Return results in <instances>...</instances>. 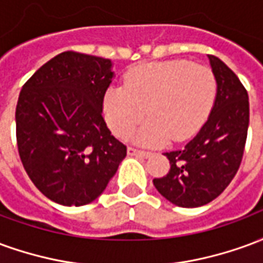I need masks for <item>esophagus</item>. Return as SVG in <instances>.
Wrapping results in <instances>:
<instances>
[{"mask_svg":"<svg viewBox=\"0 0 263 263\" xmlns=\"http://www.w3.org/2000/svg\"><path fill=\"white\" fill-rule=\"evenodd\" d=\"M128 155H131V156H145V158H148L151 152L148 151H141V149L134 148V146H129L128 148Z\"/></svg>","mask_w":263,"mask_h":263,"instance_id":"esophagus-1","label":"esophagus"}]
</instances>
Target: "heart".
Returning <instances> with one entry per match:
<instances>
[{
	"instance_id": "obj_1",
	"label": "heart",
	"mask_w": 263,
	"mask_h": 263,
	"mask_svg": "<svg viewBox=\"0 0 263 263\" xmlns=\"http://www.w3.org/2000/svg\"><path fill=\"white\" fill-rule=\"evenodd\" d=\"M217 92L214 73L207 66L169 60L137 67L124 87H111L103 100L104 117L118 138H128L142 122L138 139L159 145L186 139L197 129Z\"/></svg>"
}]
</instances>
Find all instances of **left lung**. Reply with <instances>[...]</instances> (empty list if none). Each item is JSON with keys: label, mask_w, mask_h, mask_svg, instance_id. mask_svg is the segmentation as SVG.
Here are the masks:
<instances>
[{"label": "left lung", "mask_w": 263, "mask_h": 263, "mask_svg": "<svg viewBox=\"0 0 263 263\" xmlns=\"http://www.w3.org/2000/svg\"><path fill=\"white\" fill-rule=\"evenodd\" d=\"M217 80L211 114L183 148L165 152L171 169L154 179L156 190L179 207H200L220 196L237 175L249 124L248 92L237 74L209 54Z\"/></svg>", "instance_id": "8db88e82"}]
</instances>
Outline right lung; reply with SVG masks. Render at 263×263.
<instances>
[{"label": "right lung", "instance_id": "right-lung-1", "mask_svg": "<svg viewBox=\"0 0 263 263\" xmlns=\"http://www.w3.org/2000/svg\"><path fill=\"white\" fill-rule=\"evenodd\" d=\"M112 76L109 59L69 50L22 86L15 111L21 162L54 203L94 201L126 156L103 117Z\"/></svg>", "mask_w": 263, "mask_h": 263}]
</instances>
